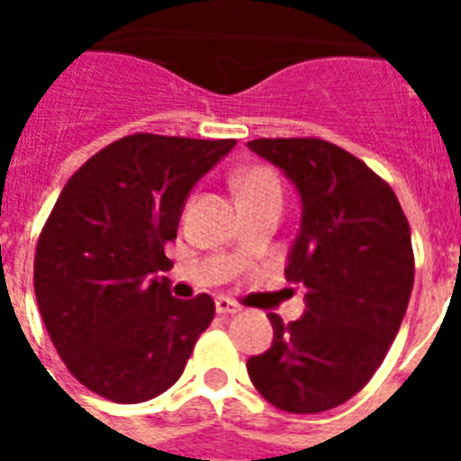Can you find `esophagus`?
<instances>
[{
  "instance_id": "34e87169",
  "label": "esophagus",
  "mask_w": 461,
  "mask_h": 461,
  "mask_svg": "<svg viewBox=\"0 0 461 461\" xmlns=\"http://www.w3.org/2000/svg\"><path fill=\"white\" fill-rule=\"evenodd\" d=\"M215 311L217 313H222V315H234L241 311V306L239 303H234L231 299H227V296H220L215 302Z\"/></svg>"
}]
</instances>
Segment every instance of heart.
<instances>
[{
  "label": "heart",
  "instance_id": "1",
  "mask_svg": "<svg viewBox=\"0 0 461 461\" xmlns=\"http://www.w3.org/2000/svg\"><path fill=\"white\" fill-rule=\"evenodd\" d=\"M237 188L241 195L263 194V191H280L273 172H267L263 167H253V169H246V172L239 174Z\"/></svg>",
  "mask_w": 461,
  "mask_h": 461
}]
</instances>
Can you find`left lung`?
Returning a JSON list of instances; mask_svg holds the SVG:
<instances>
[{"label":"left lung","instance_id":"obj_1","mask_svg":"<svg viewBox=\"0 0 461 461\" xmlns=\"http://www.w3.org/2000/svg\"><path fill=\"white\" fill-rule=\"evenodd\" d=\"M253 153L280 169L302 201L285 277L306 311L246 361L263 397L292 414H318L361 390L397 337L414 287L411 230L378 174L321 139H258Z\"/></svg>","mask_w":461,"mask_h":461}]
</instances>
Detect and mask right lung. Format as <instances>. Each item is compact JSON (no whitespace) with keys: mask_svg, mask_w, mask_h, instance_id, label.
<instances>
[{"mask_svg":"<svg viewBox=\"0 0 461 461\" xmlns=\"http://www.w3.org/2000/svg\"><path fill=\"white\" fill-rule=\"evenodd\" d=\"M237 146L136 133L61 188L35 251V296L78 383L122 404L162 394L215 315L208 294L174 299L162 270L191 188Z\"/></svg>","mask_w":461,"mask_h":461,"instance_id":"1","label":"right lung"}]
</instances>
